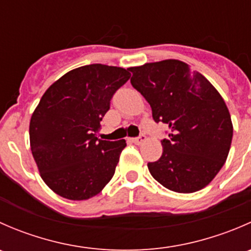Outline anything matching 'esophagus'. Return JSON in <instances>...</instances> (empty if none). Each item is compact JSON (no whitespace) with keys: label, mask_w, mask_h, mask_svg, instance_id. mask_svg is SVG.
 Wrapping results in <instances>:
<instances>
[{"label":"esophagus","mask_w":251,"mask_h":251,"mask_svg":"<svg viewBox=\"0 0 251 251\" xmlns=\"http://www.w3.org/2000/svg\"><path fill=\"white\" fill-rule=\"evenodd\" d=\"M146 140H147L146 136L141 135V136H138V137L132 138V140H131V141H132V143H135V144H142Z\"/></svg>","instance_id":"obj_1"}]
</instances>
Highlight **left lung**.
Returning <instances> with one entry per match:
<instances>
[{"label": "left lung", "instance_id": "1", "mask_svg": "<svg viewBox=\"0 0 251 251\" xmlns=\"http://www.w3.org/2000/svg\"><path fill=\"white\" fill-rule=\"evenodd\" d=\"M131 85L151 104L155 123L169 126L163 154L149 173L177 193L206 187L224 166L233 136L228 108L201 73L177 59L128 68Z\"/></svg>", "mask_w": 251, "mask_h": 251}]
</instances>
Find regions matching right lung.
<instances>
[{
	"mask_svg": "<svg viewBox=\"0 0 251 251\" xmlns=\"http://www.w3.org/2000/svg\"><path fill=\"white\" fill-rule=\"evenodd\" d=\"M128 70L104 64L76 68L47 88L30 120L31 153L45 183L70 201L97 196L115 173L126 141L96 133Z\"/></svg>",
	"mask_w": 251,
	"mask_h": 251,
	"instance_id": "right-lung-1",
	"label": "right lung"
}]
</instances>
